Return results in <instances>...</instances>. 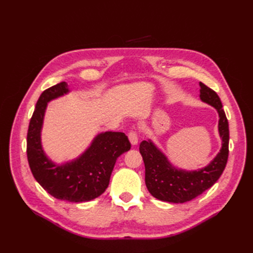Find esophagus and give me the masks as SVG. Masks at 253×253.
Here are the masks:
<instances>
[{
	"mask_svg": "<svg viewBox=\"0 0 253 253\" xmlns=\"http://www.w3.org/2000/svg\"><path fill=\"white\" fill-rule=\"evenodd\" d=\"M127 136H128L129 142H131L133 145H136L138 143V134H137V132L134 131V129H131V131L128 132Z\"/></svg>",
	"mask_w": 253,
	"mask_h": 253,
	"instance_id": "esophagus-1",
	"label": "esophagus"
}]
</instances>
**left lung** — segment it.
Returning <instances> with one entry per match:
<instances>
[{
	"label": "left lung",
	"mask_w": 253,
	"mask_h": 253,
	"mask_svg": "<svg viewBox=\"0 0 253 253\" xmlns=\"http://www.w3.org/2000/svg\"><path fill=\"white\" fill-rule=\"evenodd\" d=\"M201 99L215 108L219 114L218 129L223 139L220 152L213 162L198 171L186 172L173 168L166 156L151 141L139 145L145 168V185L157 200L169 203H186L201 195L217 181L225 170L229 154V125L218 95L200 82Z\"/></svg>",
	"instance_id": "8db88e82"
}]
</instances>
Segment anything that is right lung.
I'll list each match as a JSON object with an SVG mask.
<instances>
[{
	"label": "right lung",
	"instance_id": "add662e5",
	"mask_svg": "<svg viewBox=\"0 0 253 253\" xmlns=\"http://www.w3.org/2000/svg\"><path fill=\"white\" fill-rule=\"evenodd\" d=\"M68 91L60 82L41 94L30 119L27 132V159L36 180L51 196L61 201L81 203L100 196L108 188L117 158L131 149L127 136L121 132L98 135L84 154L73 163L55 166L45 156L40 131L46 104Z\"/></svg>",
	"mask_w": 253,
	"mask_h": 253
}]
</instances>
